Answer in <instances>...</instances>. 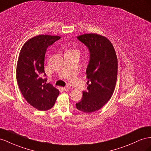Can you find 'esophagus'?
I'll list each match as a JSON object with an SVG mask.
<instances>
[{
    "label": "esophagus",
    "instance_id": "obj_1",
    "mask_svg": "<svg viewBox=\"0 0 151 151\" xmlns=\"http://www.w3.org/2000/svg\"><path fill=\"white\" fill-rule=\"evenodd\" d=\"M63 89L64 91H69V89H70V88H69V86H65V87H64Z\"/></svg>",
    "mask_w": 151,
    "mask_h": 151
}]
</instances>
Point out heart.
Returning <instances> with one entry per match:
<instances>
[{"label": "heart", "instance_id": "1", "mask_svg": "<svg viewBox=\"0 0 151 151\" xmlns=\"http://www.w3.org/2000/svg\"><path fill=\"white\" fill-rule=\"evenodd\" d=\"M70 52H76V51H70Z\"/></svg>", "mask_w": 151, "mask_h": 151}]
</instances>
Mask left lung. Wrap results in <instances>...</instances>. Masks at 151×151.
Listing matches in <instances>:
<instances>
[{"label": "left lung", "mask_w": 151, "mask_h": 151, "mask_svg": "<svg viewBox=\"0 0 151 151\" xmlns=\"http://www.w3.org/2000/svg\"><path fill=\"white\" fill-rule=\"evenodd\" d=\"M88 49L89 63L87 91L76 104V108L86 113H91L107 104L114 91L117 76V59L112 43L104 36L96 34L77 37Z\"/></svg>", "instance_id": "1"}]
</instances>
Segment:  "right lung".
<instances>
[{"mask_svg": "<svg viewBox=\"0 0 151 151\" xmlns=\"http://www.w3.org/2000/svg\"><path fill=\"white\" fill-rule=\"evenodd\" d=\"M60 39L59 36L37 35L25 43L20 51L16 67V80L23 97L39 111L51 109L59 91L46 83L44 57L47 48Z\"/></svg>", "mask_w": 151, "mask_h": 151, "instance_id": "obj_1", "label": "right lung"}]
</instances>
